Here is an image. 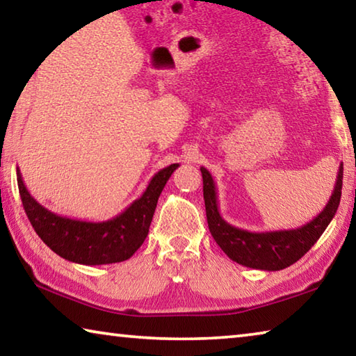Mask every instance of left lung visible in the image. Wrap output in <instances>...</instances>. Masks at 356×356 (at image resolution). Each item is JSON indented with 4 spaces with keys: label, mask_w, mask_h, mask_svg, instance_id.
Wrapping results in <instances>:
<instances>
[{
    "label": "left lung",
    "mask_w": 356,
    "mask_h": 356,
    "mask_svg": "<svg viewBox=\"0 0 356 356\" xmlns=\"http://www.w3.org/2000/svg\"><path fill=\"white\" fill-rule=\"evenodd\" d=\"M201 172L207 222L215 242L234 262L250 268L278 272L303 257L333 220L341 201L344 166L341 163L330 201L314 220L297 229L273 232H250L222 220L212 174L206 168H201Z\"/></svg>",
    "instance_id": "1"
}]
</instances>
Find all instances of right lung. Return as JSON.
<instances>
[{
    "mask_svg": "<svg viewBox=\"0 0 356 356\" xmlns=\"http://www.w3.org/2000/svg\"><path fill=\"white\" fill-rule=\"evenodd\" d=\"M179 163L163 168L150 179L147 188L111 220L81 221L59 216L34 200L17 168L23 209L34 231L48 248L65 261L81 265H106L127 261L147 237L160 193Z\"/></svg>",
    "mask_w": 356,
    "mask_h": 356,
    "instance_id": "1",
    "label": "right lung"
}]
</instances>
